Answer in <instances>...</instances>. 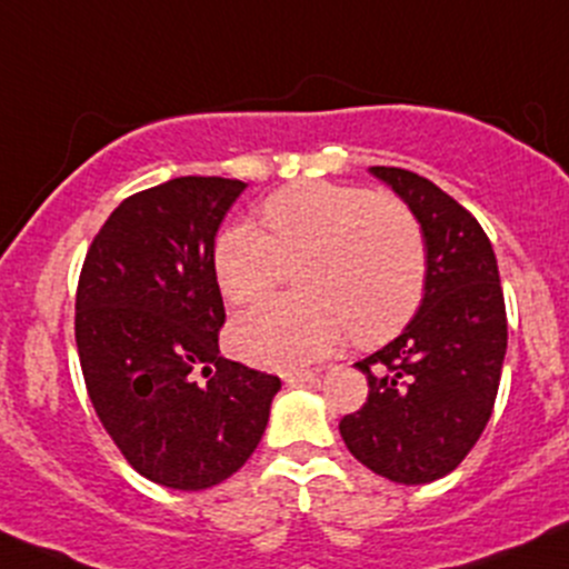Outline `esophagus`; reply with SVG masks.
<instances>
[{"label": "esophagus", "mask_w": 569, "mask_h": 569, "mask_svg": "<svg viewBox=\"0 0 569 569\" xmlns=\"http://www.w3.org/2000/svg\"><path fill=\"white\" fill-rule=\"evenodd\" d=\"M283 380L289 386H299V383H313L316 372L313 370H299V372H286Z\"/></svg>", "instance_id": "obj_1"}]
</instances>
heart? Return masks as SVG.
<instances>
[{
  "label": "heart",
  "mask_w": 569,
  "mask_h": 569,
  "mask_svg": "<svg viewBox=\"0 0 569 569\" xmlns=\"http://www.w3.org/2000/svg\"><path fill=\"white\" fill-rule=\"evenodd\" d=\"M270 234L240 221L218 234L213 270L232 305L267 297L286 264L305 297H278L232 323V348L270 370H297L327 356L353 329L380 342L413 318L427 286V246L402 202L359 186L305 180L267 197Z\"/></svg>",
  "instance_id": "1"
}]
</instances>
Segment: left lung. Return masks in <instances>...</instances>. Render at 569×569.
<instances>
[{"mask_svg":"<svg viewBox=\"0 0 569 569\" xmlns=\"http://www.w3.org/2000/svg\"><path fill=\"white\" fill-rule=\"evenodd\" d=\"M370 172L421 223L427 286L402 335L356 361L370 395L340 435L378 476L432 483L457 470L495 410L508 351L497 256L472 213L432 180L399 167Z\"/></svg>","mask_w":569,"mask_h":569,"instance_id":"1","label":"left lung"}]
</instances>
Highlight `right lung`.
<instances>
[{"label": "right lung", "mask_w": 569, "mask_h": 569, "mask_svg": "<svg viewBox=\"0 0 569 569\" xmlns=\"http://www.w3.org/2000/svg\"><path fill=\"white\" fill-rule=\"evenodd\" d=\"M242 191V180L189 174L134 193L80 270L74 342L91 405L129 465L167 489L234 476L280 391V378L218 351L227 313L213 248Z\"/></svg>", "instance_id": "right-lung-1"}]
</instances>
